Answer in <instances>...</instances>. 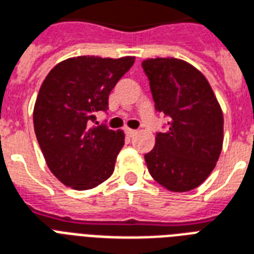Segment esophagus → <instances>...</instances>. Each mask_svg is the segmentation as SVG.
<instances>
[{
    "mask_svg": "<svg viewBox=\"0 0 254 254\" xmlns=\"http://www.w3.org/2000/svg\"><path fill=\"white\" fill-rule=\"evenodd\" d=\"M135 133H137V130H134V129H129V127H125V134H127V137H133Z\"/></svg>",
    "mask_w": 254,
    "mask_h": 254,
    "instance_id": "obj_1",
    "label": "esophagus"
}]
</instances>
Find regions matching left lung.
I'll return each instance as SVG.
<instances>
[{
	"instance_id": "left-lung-1",
	"label": "left lung",
	"mask_w": 254,
	"mask_h": 254,
	"mask_svg": "<svg viewBox=\"0 0 254 254\" xmlns=\"http://www.w3.org/2000/svg\"><path fill=\"white\" fill-rule=\"evenodd\" d=\"M154 108L169 119L145 154L153 179L170 191H189L204 183L218 161L224 117L204 74L177 58L142 63Z\"/></svg>"
}]
</instances>
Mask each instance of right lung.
Here are the masks:
<instances>
[{
  "label": "right lung",
  "mask_w": 254,
  "mask_h": 254,
  "mask_svg": "<svg viewBox=\"0 0 254 254\" xmlns=\"http://www.w3.org/2000/svg\"><path fill=\"white\" fill-rule=\"evenodd\" d=\"M134 57L80 56L57 64L42 82L33 110L34 131L50 172L75 190L96 188L113 174L123 130L97 123L109 94Z\"/></svg>",
  "instance_id": "1"
}]
</instances>
